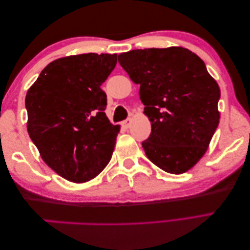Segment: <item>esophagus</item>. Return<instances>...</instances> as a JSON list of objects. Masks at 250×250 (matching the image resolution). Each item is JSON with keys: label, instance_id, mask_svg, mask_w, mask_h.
Wrapping results in <instances>:
<instances>
[{"label": "esophagus", "instance_id": "esophagus-1", "mask_svg": "<svg viewBox=\"0 0 250 250\" xmlns=\"http://www.w3.org/2000/svg\"><path fill=\"white\" fill-rule=\"evenodd\" d=\"M130 125H132V120H130V118H127V120L122 122V126L124 128H129Z\"/></svg>", "mask_w": 250, "mask_h": 250}]
</instances>
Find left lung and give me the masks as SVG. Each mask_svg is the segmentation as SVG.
Returning a JSON list of instances; mask_svg holds the SVG:
<instances>
[{"instance_id": "obj_1", "label": "left lung", "mask_w": 250, "mask_h": 250, "mask_svg": "<svg viewBox=\"0 0 250 250\" xmlns=\"http://www.w3.org/2000/svg\"><path fill=\"white\" fill-rule=\"evenodd\" d=\"M135 84L152 133L147 158L169 174H183L207 152L219 124L220 88L203 60L181 46L133 50L118 55Z\"/></svg>"}]
</instances>
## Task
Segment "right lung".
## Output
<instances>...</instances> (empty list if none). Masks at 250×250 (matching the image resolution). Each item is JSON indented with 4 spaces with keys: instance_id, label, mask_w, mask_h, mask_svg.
<instances>
[{
    "instance_id": "right-lung-1",
    "label": "right lung",
    "mask_w": 250,
    "mask_h": 250,
    "mask_svg": "<svg viewBox=\"0 0 250 250\" xmlns=\"http://www.w3.org/2000/svg\"><path fill=\"white\" fill-rule=\"evenodd\" d=\"M116 59L95 53L61 57L26 93L28 135L46 165L69 182L91 181L112 158L121 127L105 115L101 85Z\"/></svg>"
}]
</instances>
